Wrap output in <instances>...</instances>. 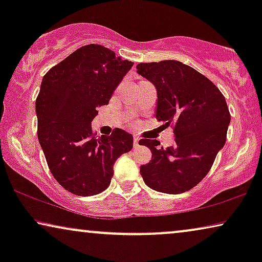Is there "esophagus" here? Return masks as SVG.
I'll return each instance as SVG.
<instances>
[{"instance_id":"1","label":"esophagus","mask_w":262,"mask_h":262,"mask_svg":"<svg viewBox=\"0 0 262 262\" xmlns=\"http://www.w3.org/2000/svg\"><path fill=\"white\" fill-rule=\"evenodd\" d=\"M134 146H135V148H138V146H139V138L138 137L134 138Z\"/></svg>"}]
</instances>
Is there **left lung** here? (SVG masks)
Listing matches in <instances>:
<instances>
[{
    "label": "left lung",
    "instance_id": "obj_1",
    "mask_svg": "<svg viewBox=\"0 0 262 262\" xmlns=\"http://www.w3.org/2000/svg\"><path fill=\"white\" fill-rule=\"evenodd\" d=\"M137 73L156 87V119L171 125L175 135L174 144L166 149L155 139L139 141L152 154L141 167L143 180L157 192H187L206 177L227 141L230 112L224 95L203 74L178 60L139 63Z\"/></svg>",
    "mask_w": 262,
    "mask_h": 262
}]
</instances>
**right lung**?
I'll return each instance as SVG.
<instances>
[{"instance_id": "1", "label": "right lung", "mask_w": 262, "mask_h": 262, "mask_svg": "<svg viewBox=\"0 0 262 262\" xmlns=\"http://www.w3.org/2000/svg\"><path fill=\"white\" fill-rule=\"evenodd\" d=\"M134 63L102 45L82 46L42 77L35 100L38 139L57 182L75 195H95L108 187L113 164L134 146V137L116 127L96 136V107L107 105Z\"/></svg>"}]
</instances>
